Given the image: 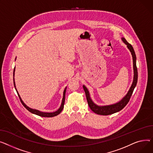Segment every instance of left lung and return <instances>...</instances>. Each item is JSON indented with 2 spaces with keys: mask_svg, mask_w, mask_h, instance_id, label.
Masks as SVG:
<instances>
[{
  "mask_svg": "<svg viewBox=\"0 0 153 153\" xmlns=\"http://www.w3.org/2000/svg\"><path fill=\"white\" fill-rule=\"evenodd\" d=\"M122 40L125 44L127 45L128 49L131 52L132 57H133V70H134L133 81L132 85L129 89L128 92L127 93V95L125 96L120 101H119L117 103L112 104V105H109L100 106V105H96V104H94L92 100L90 97V96H89V93L88 89L85 87V86H84V85L83 86L84 91L85 92L86 100H87L88 104L89 105V108H90L92 110V111H93L94 113L99 114V115H111V114H114L115 112H117L121 111L123 108H124L125 105H126L128 104V102H129L130 99L132 95L134 89V88H135L137 83L138 70H137V65H136L137 58H136L135 52H134V49H133L131 45L130 44H129L126 41V39H125L124 38H122Z\"/></svg>",
  "mask_w": 153,
  "mask_h": 153,
  "instance_id": "1",
  "label": "left lung"
}]
</instances>
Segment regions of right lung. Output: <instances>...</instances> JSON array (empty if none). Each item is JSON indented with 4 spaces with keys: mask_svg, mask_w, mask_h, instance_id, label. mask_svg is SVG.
<instances>
[{
    "mask_svg": "<svg viewBox=\"0 0 153 153\" xmlns=\"http://www.w3.org/2000/svg\"><path fill=\"white\" fill-rule=\"evenodd\" d=\"M15 67L14 68V70H13V76H14V72H15ZM13 84H14V86L15 88V89L16 91L17 92V94L18 95H19V98L20 100V101L22 102V104L23 105V106L25 107V108L28 110V111H30V112L34 114H36V115H38L39 116H41V117H54V116H56L57 115H59L61 112L63 110V109H64V103H65V92H66V89L67 88H65V89H64V94H63V98H62V104H61V105L60 107V108L56 112H41L38 110H36V109H31L29 107L27 106L24 102L22 100V99L19 94V93H18L16 89V86H15V82H14V78H13Z\"/></svg>",
    "mask_w": 153,
    "mask_h": 153,
    "instance_id": "add662e5",
    "label": "right lung"
}]
</instances>
